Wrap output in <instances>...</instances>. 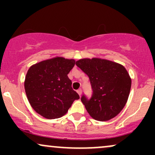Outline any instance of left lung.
Segmentation results:
<instances>
[{"instance_id":"obj_1","label":"left lung","mask_w":155,"mask_h":155,"mask_svg":"<svg viewBox=\"0 0 155 155\" xmlns=\"http://www.w3.org/2000/svg\"><path fill=\"white\" fill-rule=\"evenodd\" d=\"M74 59L62 57L43 60L31 66L25 80V93L32 108L44 118L62 117L79 95L72 88L68 74Z\"/></svg>"}]
</instances>
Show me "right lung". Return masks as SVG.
Returning <instances> with one entry per match:
<instances>
[{"label": "right lung", "instance_id": "obj_1", "mask_svg": "<svg viewBox=\"0 0 155 155\" xmlns=\"http://www.w3.org/2000/svg\"><path fill=\"white\" fill-rule=\"evenodd\" d=\"M90 79L92 95L81 101L89 114L97 121L114 118L124 107L131 87V79L122 65L101 58H84L76 62Z\"/></svg>", "mask_w": 155, "mask_h": 155}]
</instances>
